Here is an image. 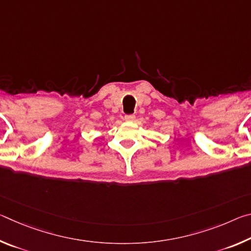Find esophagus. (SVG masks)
I'll use <instances>...</instances> for the list:
<instances>
[{
    "label": "esophagus",
    "mask_w": 251,
    "mask_h": 251,
    "mask_svg": "<svg viewBox=\"0 0 251 251\" xmlns=\"http://www.w3.org/2000/svg\"><path fill=\"white\" fill-rule=\"evenodd\" d=\"M135 115H126L125 116V121L126 122H134L135 121Z\"/></svg>",
    "instance_id": "obj_1"
}]
</instances>
